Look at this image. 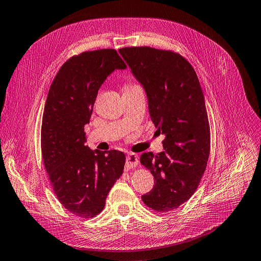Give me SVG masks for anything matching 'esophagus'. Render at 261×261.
I'll list each match as a JSON object with an SVG mask.
<instances>
[{"instance_id":"34e87169","label":"esophagus","mask_w":261,"mask_h":261,"mask_svg":"<svg viewBox=\"0 0 261 261\" xmlns=\"http://www.w3.org/2000/svg\"><path fill=\"white\" fill-rule=\"evenodd\" d=\"M139 164V156L136 154V153H129L125 158V168L126 170H130L136 168V166Z\"/></svg>"}]
</instances>
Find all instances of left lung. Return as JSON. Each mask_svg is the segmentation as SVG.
<instances>
[{
  "label": "left lung",
  "mask_w": 261,
  "mask_h": 261,
  "mask_svg": "<svg viewBox=\"0 0 261 261\" xmlns=\"http://www.w3.org/2000/svg\"><path fill=\"white\" fill-rule=\"evenodd\" d=\"M119 53L143 86L156 131L165 136L164 151L140 158L154 177L142 200L153 211L170 212L194 194L206 170L211 131L203 90L194 68L177 53L148 46Z\"/></svg>",
  "instance_id": "1"
}]
</instances>
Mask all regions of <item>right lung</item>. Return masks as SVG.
I'll return each mask as SVG.
<instances>
[{
    "instance_id": "right-lung-1",
    "label": "right lung",
    "mask_w": 261,
    "mask_h": 261,
    "mask_svg": "<svg viewBox=\"0 0 261 261\" xmlns=\"http://www.w3.org/2000/svg\"><path fill=\"white\" fill-rule=\"evenodd\" d=\"M116 49L84 51L58 70L46 99L41 146L46 172L61 204L73 215L92 218L121 176L125 155L85 145L98 90L110 73L125 69Z\"/></svg>"
}]
</instances>
